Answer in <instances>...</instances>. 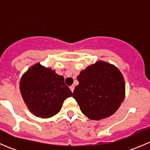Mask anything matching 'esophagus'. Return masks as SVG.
Returning a JSON list of instances; mask_svg holds the SVG:
<instances>
[{
    "label": "esophagus",
    "mask_w": 150,
    "mask_h": 150,
    "mask_svg": "<svg viewBox=\"0 0 150 150\" xmlns=\"http://www.w3.org/2000/svg\"><path fill=\"white\" fill-rule=\"evenodd\" d=\"M69 88H70L71 91L73 92L74 91V89H75V86H74V85H72V86H69Z\"/></svg>",
    "instance_id": "1"
}]
</instances>
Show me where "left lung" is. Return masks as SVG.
Returning <instances> with one entry per match:
<instances>
[{"label": "left lung", "mask_w": 150, "mask_h": 150, "mask_svg": "<svg viewBox=\"0 0 150 150\" xmlns=\"http://www.w3.org/2000/svg\"><path fill=\"white\" fill-rule=\"evenodd\" d=\"M72 97L81 112L91 120H99L114 114L125 98V81L113 64L99 61L82 70Z\"/></svg>", "instance_id": "obj_1"}]
</instances>
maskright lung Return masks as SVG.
Wrapping results in <instances>:
<instances>
[{
    "label": "right lung",
    "instance_id": "1",
    "mask_svg": "<svg viewBox=\"0 0 150 150\" xmlns=\"http://www.w3.org/2000/svg\"><path fill=\"white\" fill-rule=\"evenodd\" d=\"M21 94L29 110L36 117L48 118L60 111L63 102L72 93L64 77L37 63L22 75Z\"/></svg>",
    "mask_w": 150,
    "mask_h": 150
}]
</instances>
